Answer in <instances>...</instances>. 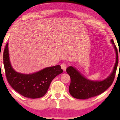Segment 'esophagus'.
Returning <instances> with one entry per match:
<instances>
[{"instance_id":"obj_1","label":"esophagus","mask_w":120,"mask_h":120,"mask_svg":"<svg viewBox=\"0 0 120 120\" xmlns=\"http://www.w3.org/2000/svg\"><path fill=\"white\" fill-rule=\"evenodd\" d=\"M61 68L64 71H65L66 69V68H67V65H66V64L65 63H63L61 65Z\"/></svg>"}]
</instances>
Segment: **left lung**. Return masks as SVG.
Returning a JSON list of instances; mask_svg holds the SVG:
<instances>
[{
  "mask_svg": "<svg viewBox=\"0 0 120 120\" xmlns=\"http://www.w3.org/2000/svg\"><path fill=\"white\" fill-rule=\"evenodd\" d=\"M111 41L116 52V62L111 74L105 80L102 81H92L84 77L73 66H70L66 69V72L71 79L69 92L74 98L85 100L98 96L105 91L112 84L119 63V55L113 39H111Z\"/></svg>",
  "mask_w": 120,
  "mask_h": 120,
  "instance_id": "left-lung-1",
  "label": "left lung"
}]
</instances>
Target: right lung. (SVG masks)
I'll use <instances>...</instances> for the list:
<instances>
[{"label":"right lung","mask_w":120,"mask_h":120,"mask_svg":"<svg viewBox=\"0 0 120 120\" xmlns=\"http://www.w3.org/2000/svg\"><path fill=\"white\" fill-rule=\"evenodd\" d=\"M3 63L6 77L10 85L22 96L30 98L44 96L52 80L63 72L60 65L46 68L31 74L16 72L12 68L10 61L8 42L4 49Z\"/></svg>","instance_id":"right-lung-1"}]
</instances>
